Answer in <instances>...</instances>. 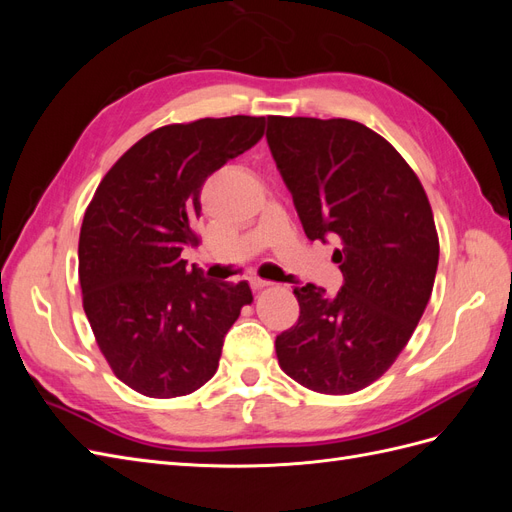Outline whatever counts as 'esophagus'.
I'll list each match as a JSON object with an SVG mask.
<instances>
[{
    "mask_svg": "<svg viewBox=\"0 0 512 512\" xmlns=\"http://www.w3.org/2000/svg\"><path fill=\"white\" fill-rule=\"evenodd\" d=\"M250 286H252V290H262V288L271 286V282H267V280H260V277H252V280H250Z\"/></svg>",
    "mask_w": 512,
    "mask_h": 512,
    "instance_id": "esophagus-1",
    "label": "esophagus"
}]
</instances>
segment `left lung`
<instances>
[{
  "label": "left lung",
  "mask_w": 512,
  "mask_h": 512,
  "mask_svg": "<svg viewBox=\"0 0 512 512\" xmlns=\"http://www.w3.org/2000/svg\"><path fill=\"white\" fill-rule=\"evenodd\" d=\"M267 143L307 239H337L344 275L335 294L294 288L301 314L277 335V361L316 393L361 391L395 363L429 303L440 243L427 194L359 121L271 115Z\"/></svg>",
  "instance_id": "1"
}]
</instances>
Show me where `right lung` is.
Returning a JSON list of instances; mask_svg holds the SVG:
<instances>
[{
	"label": "right lung",
	"mask_w": 512,
	"mask_h": 512,
	"mask_svg": "<svg viewBox=\"0 0 512 512\" xmlns=\"http://www.w3.org/2000/svg\"><path fill=\"white\" fill-rule=\"evenodd\" d=\"M265 134V117L170 123L108 170L79 237L83 309L113 374L136 393L190 395L218 371L247 282L205 280L181 258L198 245L200 190Z\"/></svg>",
	"instance_id": "1"
}]
</instances>
